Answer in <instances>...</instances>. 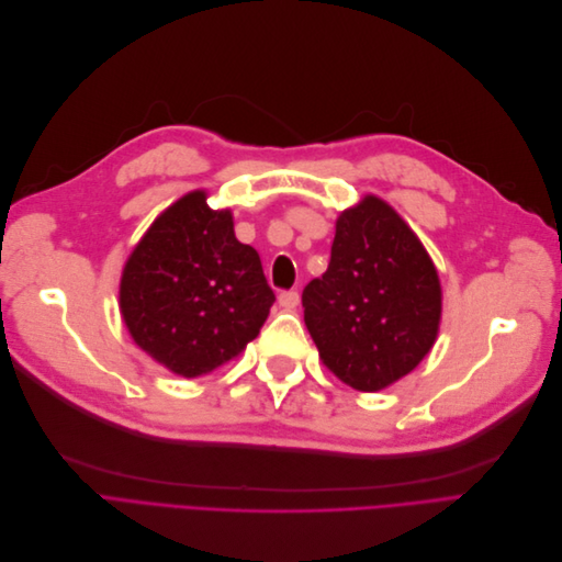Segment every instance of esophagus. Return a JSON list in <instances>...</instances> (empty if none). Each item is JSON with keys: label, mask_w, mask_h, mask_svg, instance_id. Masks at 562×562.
<instances>
[{"label": "esophagus", "mask_w": 562, "mask_h": 562, "mask_svg": "<svg viewBox=\"0 0 562 562\" xmlns=\"http://www.w3.org/2000/svg\"><path fill=\"white\" fill-rule=\"evenodd\" d=\"M279 304L283 310H288V312H293L297 304H300V295H297V291H283L281 295H279Z\"/></svg>", "instance_id": "obj_1"}]
</instances>
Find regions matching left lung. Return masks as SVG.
<instances>
[{
	"mask_svg": "<svg viewBox=\"0 0 562 562\" xmlns=\"http://www.w3.org/2000/svg\"><path fill=\"white\" fill-rule=\"evenodd\" d=\"M321 361L345 384L380 391L436 342L438 271L417 234L378 196L337 217L326 274L302 291Z\"/></svg>",
	"mask_w": 562,
	"mask_h": 562,
	"instance_id": "1",
	"label": "left lung"
}]
</instances>
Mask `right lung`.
<instances>
[{
    "mask_svg": "<svg viewBox=\"0 0 562 562\" xmlns=\"http://www.w3.org/2000/svg\"><path fill=\"white\" fill-rule=\"evenodd\" d=\"M274 300L258 250L236 239L232 213L211 211L201 190L151 223L119 285L135 345L182 378L239 356Z\"/></svg>",
    "mask_w": 562,
    "mask_h": 562,
    "instance_id": "add662e5",
    "label": "right lung"
}]
</instances>
